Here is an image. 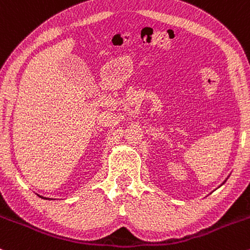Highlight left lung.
<instances>
[{
  "mask_svg": "<svg viewBox=\"0 0 250 250\" xmlns=\"http://www.w3.org/2000/svg\"><path fill=\"white\" fill-rule=\"evenodd\" d=\"M225 182H226V181H225ZM225 182H223V183H225Z\"/></svg>",
  "mask_w": 250,
  "mask_h": 250,
  "instance_id": "1",
  "label": "left lung"
}]
</instances>
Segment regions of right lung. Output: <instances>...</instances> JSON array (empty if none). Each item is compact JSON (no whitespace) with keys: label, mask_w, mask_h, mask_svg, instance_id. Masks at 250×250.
Here are the masks:
<instances>
[{"label":"right lung","mask_w":250,"mask_h":250,"mask_svg":"<svg viewBox=\"0 0 250 250\" xmlns=\"http://www.w3.org/2000/svg\"><path fill=\"white\" fill-rule=\"evenodd\" d=\"M37 195H39V194H37ZM39 196L41 197V199H44V200H50V199H48V197H43V196H41V195H39Z\"/></svg>","instance_id":"1"}]
</instances>
